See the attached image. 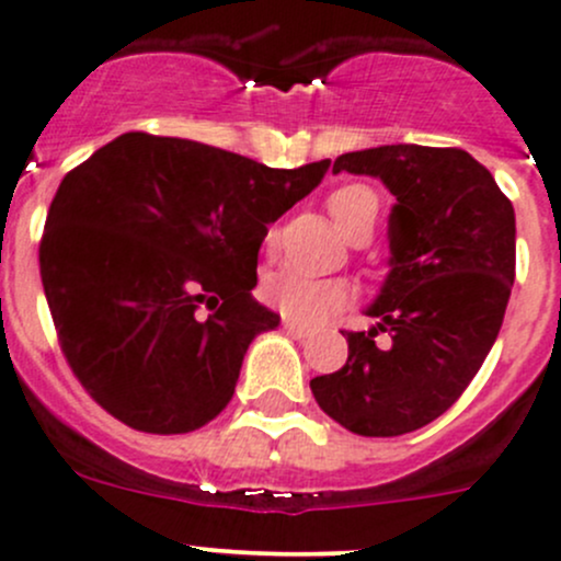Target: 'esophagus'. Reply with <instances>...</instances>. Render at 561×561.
Listing matches in <instances>:
<instances>
[{
  "mask_svg": "<svg viewBox=\"0 0 561 561\" xmlns=\"http://www.w3.org/2000/svg\"><path fill=\"white\" fill-rule=\"evenodd\" d=\"M283 329H286V332L291 334V337H297V340H308V337H313V329L305 327V323H299V321L286 319V321H283Z\"/></svg>",
  "mask_w": 561,
  "mask_h": 561,
  "instance_id": "1",
  "label": "esophagus"
}]
</instances>
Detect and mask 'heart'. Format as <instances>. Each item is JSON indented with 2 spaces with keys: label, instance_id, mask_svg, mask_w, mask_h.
Instances as JSON below:
<instances>
[{
  "label": "heart",
  "instance_id": "b5f03b06",
  "mask_svg": "<svg viewBox=\"0 0 561 561\" xmlns=\"http://www.w3.org/2000/svg\"><path fill=\"white\" fill-rule=\"evenodd\" d=\"M327 205L334 227L348 240L373 234L375 224H378V194L365 183H345V186L334 188ZM275 242H278V229H270L267 245L273 248ZM264 297L288 319L319 323L337 310L348 308L354 291L340 278H308L297 270H278L264 280Z\"/></svg>",
  "mask_w": 561,
  "mask_h": 561
}]
</instances>
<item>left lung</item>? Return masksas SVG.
<instances>
[{
	"label": "left lung",
	"mask_w": 561,
	"mask_h": 561,
	"mask_svg": "<svg viewBox=\"0 0 561 561\" xmlns=\"http://www.w3.org/2000/svg\"><path fill=\"white\" fill-rule=\"evenodd\" d=\"M340 170L380 178L397 196L391 273L367 310L378 323L343 332L348 359L310 389L354 435H408L446 413L492 351L516 278V216L461 148H367L337 156ZM380 331L392 337L386 350L374 343Z\"/></svg>",
	"instance_id": "left-lung-1"
}]
</instances>
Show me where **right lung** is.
Instances as JSON below:
<instances>
[{
  "label": "right lung",
  "instance_id": "obj_1",
  "mask_svg": "<svg viewBox=\"0 0 561 561\" xmlns=\"http://www.w3.org/2000/svg\"><path fill=\"white\" fill-rule=\"evenodd\" d=\"M327 170L329 159L273 170L148 131L69 170L39 275L61 354L94 402L151 435L216 419L251 340L280 323L251 294L267 227Z\"/></svg>",
  "mask_w": 561,
  "mask_h": 561
}]
</instances>
